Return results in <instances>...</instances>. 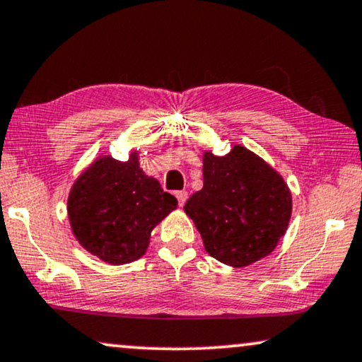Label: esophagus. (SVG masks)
I'll use <instances>...</instances> for the list:
<instances>
[{"instance_id": "obj_1", "label": "esophagus", "mask_w": 362, "mask_h": 362, "mask_svg": "<svg viewBox=\"0 0 362 362\" xmlns=\"http://www.w3.org/2000/svg\"><path fill=\"white\" fill-rule=\"evenodd\" d=\"M175 197H177V200H178V205L184 206L185 202H187V197H189V194H187L185 190H180V192H175Z\"/></svg>"}]
</instances>
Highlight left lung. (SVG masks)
Segmentation results:
<instances>
[{"label": "left lung", "instance_id": "left-lung-1", "mask_svg": "<svg viewBox=\"0 0 362 362\" xmlns=\"http://www.w3.org/2000/svg\"><path fill=\"white\" fill-rule=\"evenodd\" d=\"M185 214L210 257L233 268L268 257L291 218V192L262 157L235 146L223 157L204 152V189L187 200Z\"/></svg>", "mask_w": 362, "mask_h": 362}]
</instances>
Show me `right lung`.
I'll use <instances>...</instances> for the list:
<instances>
[{"mask_svg": "<svg viewBox=\"0 0 362 362\" xmlns=\"http://www.w3.org/2000/svg\"><path fill=\"white\" fill-rule=\"evenodd\" d=\"M177 199L139 165V153L120 162L100 156L76 178L67 216L77 242L109 264L136 262L146 253L151 233Z\"/></svg>", "mask_w": 362, "mask_h": 362, "instance_id": "right-lung-1", "label": "right lung"}]
</instances>
